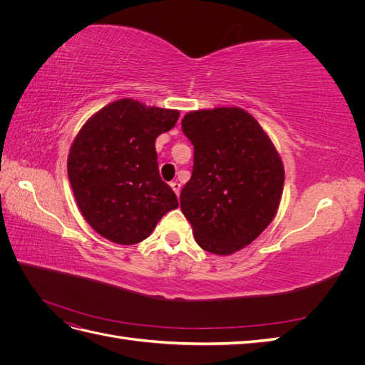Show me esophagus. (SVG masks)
Segmentation results:
<instances>
[{"mask_svg":"<svg viewBox=\"0 0 365 365\" xmlns=\"http://www.w3.org/2000/svg\"><path fill=\"white\" fill-rule=\"evenodd\" d=\"M170 187H172V190L175 192V195H176V196H180V192H181V184H180L178 181H172V182H170Z\"/></svg>","mask_w":365,"mask_h":365,"instance_id":"34e87169","label":"esophagus"}]
</instances>
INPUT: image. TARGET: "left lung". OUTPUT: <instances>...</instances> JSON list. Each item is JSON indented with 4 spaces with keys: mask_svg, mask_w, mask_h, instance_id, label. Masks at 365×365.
<instances>
[{
    "mask_svg": "<svg viewBox=\"0 0 365 365\" xmlns=\"http://www.w3.org/2000/svg\"><path fill=\"white\" fill-rule=\"evenodd\" d=\"M181 126L195 148L181 210L197 245L230 256L256 240L277 215L282 157L259 121L239 106L190 111Z\"/></svg>",
    "mask_w": 365,
    "mask_h": 365,
    "instance_id": "8db88e82",
    "label": "left lung"
}]
</instances>
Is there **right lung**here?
<instances>
[{"label": "right lung", "instance_id": "obj_1", "mask_svg": "<svg viewBox=\"0 0 365 365\" xmlns=\"http://www.w3.org/2000/svg\"><path fill=\"white\" fill-rule=\"evenodd\" d=\"M180 118L178 109L120 98L77 132L67 170L82 216L102 237L134 245L150 236L178 200L158 172L155 140Z\"/></svg>", "mask_w": 365, "mask_h": 365}]
</instances>
